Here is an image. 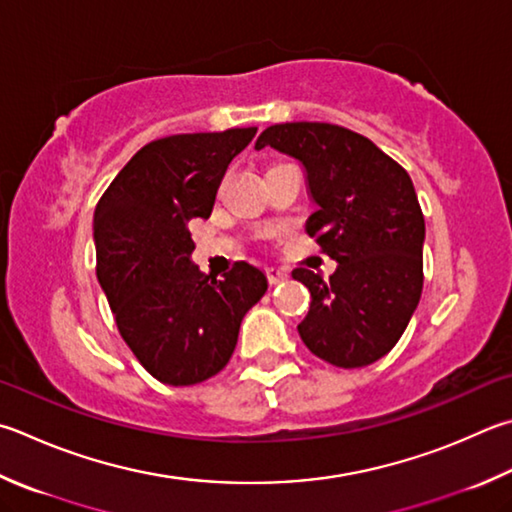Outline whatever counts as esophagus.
<instances>
[{
    "mask_svg": "<svg viewBox=\"0 0 512 512\" xmlns=\"http://www.w3.org/2000/svg\"><path fill=\"white\" fill-rule=\"evenodd\" d=\"M266 277H268V284L275 286V284H282L286 282V271H282V268H266Z\"/></svg>",
    "mask_w": 512,
    "mask_h": 512,
    "instance_id": "esophagus-1",
    "label": "esophagus"
}]
</instances>
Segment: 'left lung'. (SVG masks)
Returning <instances> with one entry per match:
<instances>
[{"instance_id":"1","label":"left lung","mask_w":512,"mask_h":512,"mask_svg":"<svg viewBox=\"0 0 512 512\" xmlns=\"http://www.w3.org/2000/svg\"><path fill=\"white\" fill-rule=\"evenodd\" d=\"M266 145L304 165L318 206L306 232L338 262L329 280L293 271L311 291L300 338L329 365L367 367L392 351L421 300L425 219L410 174L369 138L331 123L271 125L255 150Z\"/></svg>"}]
</instances>
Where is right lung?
<instances>
[{
	"label": "right lung",
	"instance_id": "obj_1",
	"mask_svg": "<svg viewBox=\"0 0 512 512\" xmlns=\"http://www.w3.org/2000/svg\"><path fill=\"white\" fill-rule=\"evenodd\" d=\"M255 134L257 127H241L147 143L96 206L98 282L127 347L165 385L219 374L241 320L268 288L246 262L217 280L190 259V221L210 217L230 161Z\"/></svg>",
	"mask_w": 512,
	"mask_h": 512
}]
</instances>
